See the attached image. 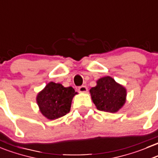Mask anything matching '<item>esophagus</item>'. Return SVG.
I'll return each instance as SVG.
<instances>
[{
	"instance_id": "esophagus-1",
	"label": "esophagus",
	"mask_w": 158,
	"mask_h": 158,
	"mask_svg": "<svg viewBox=\"0 0 158 158\" xmlns=\"http://www.w3.org/2000/svg\"><path fill=\"white\" fill-rule=\"evenodd\" d=\"M78 90H79V92H80V93H86V92L88 91V89H87L86 85H81V86L79 87Z\"/></svg>"
}]
</instances>
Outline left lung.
<instances>
[{
    "instance_id": "1",
    "label": "left lung",
    "mask_w": 158,
    "mask_h": 158,
    "mask_svg": "<svg viewBox=\"0 0 158 158\" xmlns=\"http://www.w3.org/2000/svg\"><path fill=\"white\" fill-rule=\"evenodd\" d=\"M89 92L93 102L100 111L116 113L126 102V89L110 76L99 79L96 86Z\"/></svg>"
}]
</instances>
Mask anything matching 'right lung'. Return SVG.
I'll return each mask as SVG.
<instances>
[{"label":"right lung","instance_id":"obj_1","mask_svg":"<svg viewBox=\"0 0 158 158\" xmlns=\"http://www.w3.org/2000/svg\"><path fill=\"white\" fill-rule=\"evenodd\" d=\"M77 93L72 86L51 82L37 96V102L42 114L49 120H56L69 113L72 99Z\"/></svg>","mask_w":158,"mask_h":158}]
</instances>
